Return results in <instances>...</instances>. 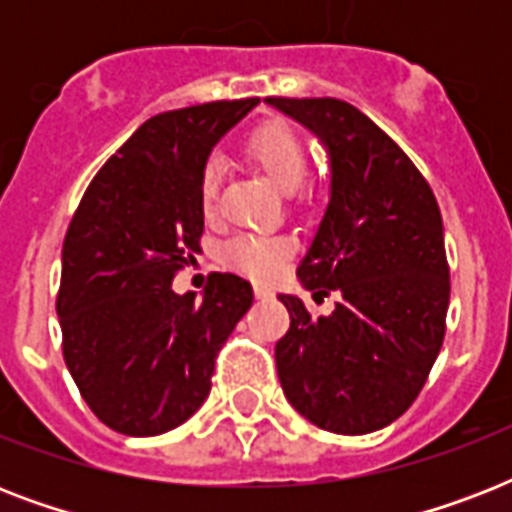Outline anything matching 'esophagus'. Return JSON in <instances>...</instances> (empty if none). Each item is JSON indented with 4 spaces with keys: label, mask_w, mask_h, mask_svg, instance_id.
<instances>
[{
    "label": "esophagus",
    "mask_w": 512,
    "mask_h": 512,
    "mask_svg": "<svg viewBox=\"0 0 512 512\" xmlns=\"http://www.w3.org/2000/svg\"><path fill=\"white\" fill-rule=\"evenodd\" d=\"M255 297L257 300H265V297H271V289L265 287V284H255Z\"/></svg>",
    "instance_id": "1"
}]
</instances>
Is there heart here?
I'll list each match as a JSON object with an SVG mask.
<instances>
[{
    "label": "heart",
    "instance_id": "obj_1",
    "mask_svg": "<svg viewBox=\"0 0 512 512\" xmlns=\"http://www.w3.org/2000/svg\"><path fill=\"white\" fill-rule=\"evenodd\" d=\"M255 167L271 180L281 193H303V180L308 175V148L303 138L284 122L260 124L244 146ZM220 175L212 162L201 170L199 204L204 215H212L217 204ZM289 255V241L276 236H236L223 247V260L241 273L255 279H268L279 271L281 260Z\"/></svg>",
    "mask_w": 512,
    "mask_h": 512
}]
</instances>
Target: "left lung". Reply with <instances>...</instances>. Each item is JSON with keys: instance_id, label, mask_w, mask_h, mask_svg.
I'll return each instance as SVG.
<instances>
[{"instance_id": "1", "label": "left lung", "mask_w": 512, "mask_h": 512, "mask_svg": "<svg viewBox=\"0 0 512 512\" xmlns=\"http://www.w3.org/2000/svg\"><path fill=\"white\" fill-rule=\"evenodd\" d=\"M327 146L332 196L297 268L329 316L279 295L289 332L276 369L289 404L340 436L398 420L420 396L446 332L449 263L441 209L412 159L356 106L268 98Z\"/></svg>"}]
</instances>
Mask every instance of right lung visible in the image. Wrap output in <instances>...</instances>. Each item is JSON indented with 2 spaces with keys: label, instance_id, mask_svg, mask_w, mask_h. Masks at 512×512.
<instances>
[{
  "label": "right lung",
  "instance_id": "add662e5",
  "mask_svg": "<svg viewBox=\"0 0 512 512\" xmlns=\"http://www.w3.org/2000/svg\"><path fill=\"white\" fill-rule=\"evenodd\" d=\"M217 100L151 116L87 185L63 241V358L95 417L124 436L183 425L212 388L215 358L252 305V284L209 273L204 297L172 279L199 252L201 170L257 106Z\"/></svg>",
  "mask_w": 512,
  "mask_h": 512
}]
</instances>
